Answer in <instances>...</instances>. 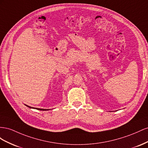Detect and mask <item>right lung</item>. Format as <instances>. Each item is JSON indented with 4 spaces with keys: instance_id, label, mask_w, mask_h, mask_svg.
<instances>
[{
    "instance_id": "1",
    "label": "right lung",
    "mask_w": 148,
    "mask_h": 148,
    "mask_svg": "<svg viewBox=\"0 0 148 148\" xmlns=\"http://www.w3.org/2000/svg\"><path fill=\"white\" fill-rule=\"evenodd\" d=\"M26 105L27 107H29V108H34V109H36V110H42V111H46V110H49V109H44V108H34V107H29V106H28V105Z\"/></svg>"
}]
</instances>
